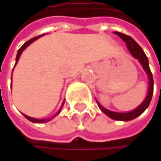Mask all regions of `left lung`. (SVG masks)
I'll return each mask as SVG.
<instances>
[{
  "label": "left lung",
  "instance_id": "obj_1",
  "mask_svg": "<svg viewBox=\"0 0 161 161\" xmlns=\"http://www.w3.org/2000/svg\"><path fill=\"white\" fill-rule=\"evenodd\" d=\"M114 34L118 35L124 42H126L127 47L129 49V51L130 52V54L135 58H137L139 60V62L141 63L142 67L144 68V70H145L146 75H147V76H148V80H149L148 93H147V96H146V98L145 99V101L136 109H134V110H132V111L128 113L113 112V111L107 110L104 107H103L98 102H97V103H98V106L100 107V109L104 113V114H106L109 117H111L112 119H114V120H121V121H129V120L134 119L137 116H139L140 114H142L145 111V109L149 106L150 102H151V99H152V96H153L154 81H153L152 73H151L150 68H149L148 58H147V57H146V55L145 54V52L142 49V47L130 36H129V35H126V34L121 33V32H118V31H115Z\"/></svg>",
  "mask_w": 161,
  "mask_h": 161
}]
</instances>
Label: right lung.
<instances>
[{
  "instance_id": "1",
  "label": "right lung",
  "mask_w": 161,
  "mask_h": 161,
  "mask_svg": "<svg viewBox=\"0 0 161 161\" xmlns=\"http://www.w3.org/2000/svg\"><path fill=\"white\" fill-rule=\"evenodd\" d=\"M43 35H45V34H43ZM43 35H39V36H36V37H34V38H32V39H31V40H29V41H27L20 48L18 49V51H17V54H16V64L17 63V61H18V59H19V57H20V55L22 54V52L25 50V49L27 48L32 42H34L35 40H37L38 38H40V37H42ZM16 64H15V66H16ZM12 79V78H11ZM62 105H63V103H62ZM62 107V106H61ZM61 107H60V109L58 110V112L53 117H51V118H45V119H37V118H33V117H31V116H28V115H26V114H24V116L28 119V120H30V121H31V122H33V123H45V122H48L50 121L51 119H53L56 115H58L59 112H60V110H61Z\"/></svg>"
}]
</instances>
